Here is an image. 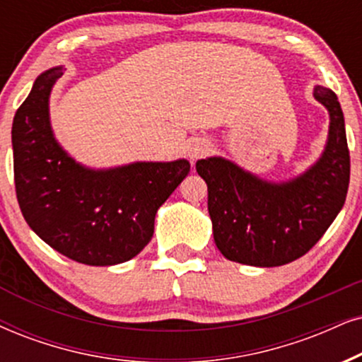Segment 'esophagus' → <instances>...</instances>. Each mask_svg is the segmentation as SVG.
Returning <instances> with one entry per match:
<instances>
[{"label":"esophagus","instance_id":"esophagus-1","mask_svg":"<svg viewBox=\"0 0 362 362\" xmlns=\"http://www.w3.org/2000/svg\"><path fill=\"white\" fill-rule=\"evenodd\" d=\"M210 152V144L205 140H194L190 145L189 150V157L190 160H197V158H202Z\"/></svg>","mask_w":362,"mask_h":362}]
</instances>
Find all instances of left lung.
Returning <instances> with one entry per match:
<instances>
[{"label": "left lung", "instance_id": "8db88e82", "mask_svg": "<svg viewBox=\"0 0 362 362\" xmlns=\"http://www.w3.org/2000/svg\"><path fill=\"white\" fill-rule=\"evenodd\" d=\"M314 97L329 110L331 127L322 157L304 175L269 184L228 160L197 162L209 187L214 240L222 255L255 267H277L303 257L341 212L351 177L344 115L336 93L315 86Z\"/></svg>", "mask_w": 362, "mask_h": 362}]
</instances>
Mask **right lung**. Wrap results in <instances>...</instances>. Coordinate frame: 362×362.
Returning a JSON list of instances; mask_svg holds the SVG:
<instances>
[{
	"mask_svg": "<svg viewBox=\"0 0 362 362\" xmlns=\"http://www.w3.org/2000/svg\"><path fill=\"white\" fill-rule=\"evenodd\" d=\"M62 75V68L40 75L13 120L18 204L35 234L65 257L122 264L152 239L155 214L189 175L190 163L140 162L100 172L75 163L48 120L49 91Z\"/></svg>",
	"mask_w": 362,
	"mask_h": 362,
	"instance_id": "right-lung-1",
	"label": "right lung"
}]
</instances>
